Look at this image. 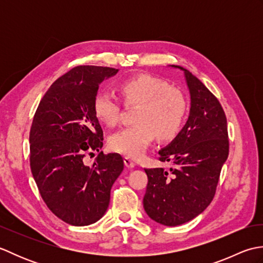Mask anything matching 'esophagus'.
Instances as JSON below:
<instances>
[{"label": "esophagus", "mask_w": 263, "mask_h": 263, "mask_svg": "<svg viewBox=\"0 0 263 263\" xmlns=\"http://www.w3.org/2000/svg\"><path fill=\"white\" fill-rule=\"evenodd\" d=\"M124 164H125V166L127 167V168H133V167L136 166V163L130 157H125L124 158Z\"/></svg>", "instance_id": "esophagus-1"}]
</instances>
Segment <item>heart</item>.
<instances>
[{"mask_svg":"<svg viewBox=\"0 0 263 263\" xmlns=\"http://www.w3.org/2000/svg\"><path fill=\"white\" fill-rule=\"evenodd\" d=\"M119 90L127 105H139L137 124L121 128L109 137L111 150L138 158L146 153L154 139L168 141L175 138L185 122L189 104L185 96L158 78L141 74L123 80ZM92 110L99 122L114 126L120 120L121 105L109 91H98Z\"/></svg>","mask_w":263,"mask_h":263,"instance_id":"b5f03b06","label":"heart"}]
</instances>
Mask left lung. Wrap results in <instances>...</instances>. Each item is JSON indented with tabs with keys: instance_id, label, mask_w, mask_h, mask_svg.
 <instances>
[{
	"instance_id": "8db88e82",
	"label": "left lung",
	"mask_w": 263,
	"mask_h": 263,
	"mask_svg": "<svg viewBox=\"0 0 263 263\" xmlns=\"http://www.w3.org/2000/svg\"><path fill=\"white\" fill-rule=\"evenodd\" d=\"M184 72L191 97L186 124L168 146L159 150V160L170 171L146 168L148 176L143 208L153 220L178 226L192 220L215 197L221 167L228 157L227 120L211 91L189 70Z\"/></svg>"
}]
</instances>
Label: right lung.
<instances>
[{"label":"right lung","mask_w":263,"mask_h":263,"mask_svg":"<svg viewBox=\"0 0 263 263\" xmlns=\"http://www.w3.org/2000/svg\"><path fill=\"white\" fill-rule=\"evenodd\" d=\"M117 72L107 66H76L49 87L33 116V180L49 210L70 225H90L104 216L110 189L124 168L121 155L99 152L103 128L92 110L99 85ZM92 149L100 154L88 166L83 158Z\"/></svg>","instance_id":"right-lung-1"}]
</instances>
